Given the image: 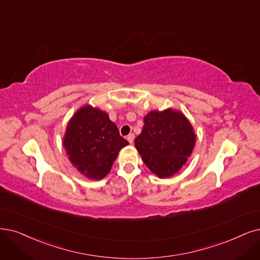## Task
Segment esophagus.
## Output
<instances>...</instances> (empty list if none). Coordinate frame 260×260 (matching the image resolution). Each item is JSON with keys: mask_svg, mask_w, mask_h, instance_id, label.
<instances>
[{"mask_svg": "<svg viewBox=\"0 0 260 260\" xmlns=\"http://www.w3.org/2000/svg\"><path fill=\"white\" fill-rule=\"evenodd\" d=\"M134 138H135V136H134V134H129V135H127V141L129 143H133L134 142Z\"/></svg>", "mask_w": 260, "mask_h": 260, "instance_id": "esophagus-1", "label": "esophagus"}]
</instances>
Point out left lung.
Returning a JSON list of instances; mask_svg holds the SVG:
<instances>
[{
    "label": "left lung",
    "instance_id": "left-lung-1",
    "mask_svg": "<svg viewBox=\"0 0 260 260\" xmlns=\"http://www.w3.org/2000/svg\"><path fill=\"white\" fill-rule=\"evenodd\" d=\"M143 128L135 147L147 167L160 179L170 178L183 167L193 153L194 127L179 110H152L143 118Z\"/></svg>",
    "mask_w": 260,
    "mask_h": 260
}]
</instances>
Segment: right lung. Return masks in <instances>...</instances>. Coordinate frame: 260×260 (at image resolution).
Listing matches in <instances>:
<instances>
[{"mask_svg": "<svg viewBox=\"0 0 260 260\" xmlns=\"http://www.w3.org/2000/svg\"><path fill=\"white\" fill-rule=\"evenodd\" d=\"M127 145L108 113L91 105L82 106L73 114L63 138L72 165L91 180L107 176L119 152Z\"/></svg>", "mask_w": 260, "mask_h": 260, "instance_id": "1", "label": "right lung"}]
</instances>
